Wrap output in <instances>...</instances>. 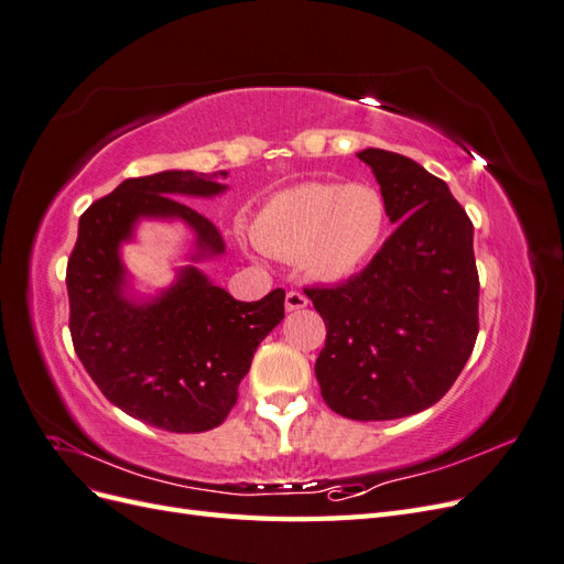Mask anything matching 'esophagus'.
<instances>
[{
    "label": "esophagus",
    "mask_w": 564,
    "mask_h": 564,
    "mask_svg": "<svg viewBox=\"0 0 564 564\" xmlns=\"http://www.w3.org/2000/svg\"><path fill=\"white\" fill-rule=\"evenodd\" d=\"M284 308H286V313L308 308V299H305L301 292H286V296H284Z\"/></svg>",
    "instance_id": "esophagus-1"
}]
</instances>
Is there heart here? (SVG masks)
Returning a JSON list of instances; mask_svg holds the SVG:
<instances>
[{"mask_svg": "<svg viewBox=\"0 0 564 564\" xmlns=\"http://www.w3.org/2000/svg\"><path fill=\"white\" fill-rule=\"evenodd\" d=\"M388 204L369 183L308 181L272 195L253 216L251 237L275 259L299 261L319 282L362 270L386 240Z\"/></svg>", "mask_w": 564, "mask_h": 564, "instance_id": "heart-1", "label": "heart"}]
</instances>
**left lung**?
<instances>
[{"instance_id": "obj_1", "label": "left lung", "mask_w": 564, "mask_h": 564, "mask_svg": "<svg viewBox=\"0 0 564 564\" xmlns=\"http://www.w3.org/2000/svg\"><path fill=\"white\" fill-rule=\"evenodd\" d=\"M398 224L371 263L305 294L327 324L322 398L355 421L423 412L452 388L477 338L473 224L445 181L398 152H357Z\"/></svg>"}]
</instances>
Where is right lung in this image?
<instances>
[{"instance_id":"1","label":"right lung","mask_w":564,"mask_h":564,"mask_svg":"<svg viewBox=\"0 0 564 564\" xmlns=\"http://www.w3.org/2000/svg\"><path fill=\"white\" fill-rule=\"evenodd\" d=\"M228 172H160L127 178L79 218L67 261L70 334L100 392L169 433H204L226 421L261 340L284 319V292L235 301L199 263L226 253L209 218L176 197H216ZM143 219L183 223L194 232L177 278L141 293L121 259Z\"/></svg>"}]
</instances>
